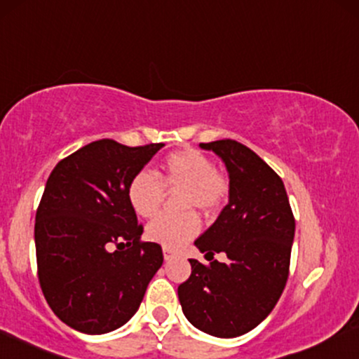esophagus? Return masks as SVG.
<instances>
[{
	"label": "esophagus",
	"instance_id": "esophagus-1",
	"mask_svg": "<svg viewBox=\"0 0 359 359\" xmlns=\"http://www.w3.org/2000/svg\"><path fill=\"white\" fill-rule=\"evenodd\" d=\"M175 256L177 254L174 252V250L168 249V248H163V259H165V261H170V259H174Z\"/></svg>",
	"mask_w": 359,
	"mask_h": 359
}]
</instances>
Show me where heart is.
Masks as SVG:
<instances>
[{"label": "heart", "instance_id": "heart-1", "mask_svg": "<svg viewBox=\"0 0 359 359\" xmlns=\"http://www.w3.org/2000/svg\"><path fill=\"white\" fill-rule=\"evenodd\" d=\"M158 176L161 180L152 172L142 170L128 184V202L140 217H154L158 212L165 187H184V209H198L205 214L217 210L229 196L227 177L196 149L168 154L161 163ZM198 227L196 212L161 215L147 226V237L163 248L177 249L192 239Z\"/></svg>", "mask_w": 359, "mask_h": 359}]
</instances>
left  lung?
<instances>
[{
	"label": "left lung",
	"instance_id": "1",
	"mask_svg": "<svg viewBox=\"0 0 359 359\" xmlns=\"http://www.w3.org/2000/svg\"><path fill=\"white\" fill-rule=\"evenodd\" d=\"M198 147L226 163L229 202L194 243L212 262L189 259L192 274L177 292L197 330L236 338L261 325L283 294L296 222L283 180L257 154L229 138ZM215 252L229 261L214 262Z\"/></svg>",
	"mask_w": 359,
	"mask_h": 359
}]
</instances>
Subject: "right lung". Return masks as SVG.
Listing matches in <instances>:
<instances>
[{
  "instance_id": "obj_1",
  "label": "right lung",
  "mask_w": 359,
  "mask_h": 359,
  "mask_svg": "<svg viewBox=\"0 0 359 359\" xmlns=\"http://www.w3.org/2000/svg\"><path fill=\"white\" fill-rule=\"evenodd\" d=\"M162 147L103 138L60 161L46 180L34 222L38 279L73 330L105 334L123 326L161 269L162 248L140 241L127 191Z\"/></svg>"
}]
</instances>
